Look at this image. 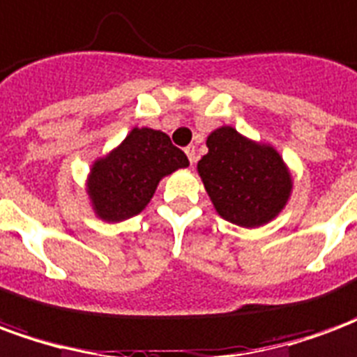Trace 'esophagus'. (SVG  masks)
Wrapping results in <instances>:
<instances>
[{
  "instance_id": "esophagus-1",
  "label": "esophagus",
  "mask_w": 357,
  "mask_h": 357,
  "mask_svg": "<svg viewBox=\"0 0 357 357\" xmlns=\"http://www.w3.org/2000/svg\"><path fill=\"white\" fill-rule=\"evenodd\" d=\"M185 155H187V158H189V162L191 164L197 162V149H195V145H189V147H185Z\"/></svg>"
}]
</instances>
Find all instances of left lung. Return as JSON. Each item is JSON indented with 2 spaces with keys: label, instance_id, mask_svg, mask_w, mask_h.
Segmentation results:
<instances>
[{
  "label": "left lung",
  "instance_id": "obj_1",
  "mask_svg": "<svg viewBox=\"0 0 357 357\" xmlns=\"http://www.w3.org/2000/svg\"><path fill=\"white\" fill-rule=\"evenodd\" d=\"M197 170L220 216L241 227H260L284 208L291 172L275 149L222 126L206 139Z\"/></svg>",
  "mask_w": 357,
  "mask_h": 357
}]
</instances>
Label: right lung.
Masks as SVG:
<instances>
[{
	"label": "right lung",
	"instance_id": "right-lung-1",
	"mask_svg": "<svg viewBox=\"0 0 357 357\" xmlns=\"http://www.w3.org/2000/svg\"><path fill=\"white\" fill-rule=\"evenodd\" d=\"M185 153L160 130L133 128L109 155L97 158L88 176V195L97 218L122 222L139 214L153 199L158 181L187 168Z\"/></svg>",
	"mask_w": 357,
	"mask_h": 357
}]
</instances>
